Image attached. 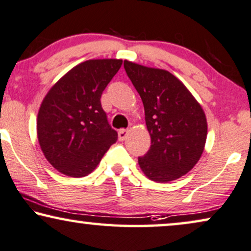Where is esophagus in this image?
<instances>
[{"mask_svg": "<svg viewBox=\"0 0 251 251\" xmlns=\"http://www.w3.org/2000/svg\"><path fill=\"white\" fill-rule=\"evenodd\" d=\"M127 135H128V130H127V129H119L118 130V137H119V140H121V141L126 140Z\"/></svg>", "mask_w": 251, "mask_h": 251, "instance_id": "esophagus-1", "label": "esophagus"}]
</instances>
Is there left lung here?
I'll use <instances>...</instances> for the list:
<instances>
[{
	"mask_svg": "<svg viewBox=\"0 0 251 251\" xmlns=\"http://www.w3.org/2000/svg\"><path fill=\"white\" fill-rule=\"evenodd\" d=\"M127 76L144 105L151 146L139 157L142 172L154 182H171L191 171L203 152L206 115L181 80L167 70L125 60Z\"/></svg>",
	"mask_w": 251,
	"mask_h": 251,
	"instance_id": "8db88e82",
	"label": "left lung"
}]
</instances>
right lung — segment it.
<instances>
[{"label": "right lung", "mask_w": 251, "mask_h": 251, "mask_svg": "<svg viewBox=\"0 0 251 251\" xmlns=\"http://www.w3.org/2000/svg\"><path fill=\"white\" fill-rule=\"evenodd\" d=\"M123 60H87L56 82L37 115V137L48 161L72 177L89 175L118 134L109 125L101 95Z\"/></svg>", "instance_id": "1"}]
</instances>
